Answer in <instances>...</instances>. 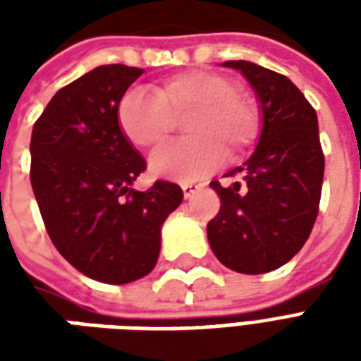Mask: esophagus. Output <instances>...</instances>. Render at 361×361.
<instances>
[{"label": "esophagus", "instance_id": "34e87169", "mask_svg": "<svg viewBox=\"0 0 361 361\" xmlns=\"http://www.w3.org/2000/svg\"><path fill=\"white\" fill-rule=\"evenodd\" d=\"M199 183H181V189H183V197L185 199H191V197L195 195L197 191H199Z\"/></svg>", "mask_w": 361, "mask_h": 361}]
</instances>
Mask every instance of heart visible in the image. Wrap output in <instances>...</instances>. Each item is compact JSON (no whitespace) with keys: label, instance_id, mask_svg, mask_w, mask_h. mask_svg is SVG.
<instances>
[{"label":"heart","instance_id":"obj_1","mask_svg":"<svg viewBox=\"0 0 361 361\" xmlns=\"http://www.w3.org/2000/svg\"><path fill=\"white\" fill-rule=\"evenodd\" d=\"M183 119L191 137L172 142L150 160L157 176L191 181L209 173L224 157H238L259 139L263 111L257 98L238 89L219 71L191 69L166 77L152 87L127 90L118 106V123L127 141L141 150H157Z\"/></svg>","mask_w":361,"mask_h":361}]
</instances>
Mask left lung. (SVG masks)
I'll use <instances>...</instances> for the list:
<instances>
[{
    "label": "left lung",
    "mask_w": 361,
    "mask_h": 361,
    "mask_svg": "<svg viewBox=\"0 0 361 361\" xmlns=\"http://www.w3.org/2000/svg\"><path fill=\"white\" fill-rule=\"evenodd\" d=\"M251 82L263 108V131L255 152L226 176L211 181L220 211L207 224L212 253L243 274L279 269L307 242L315 224L325 172L317 114L284 75L251 63L226 61Z\"/></svg>",
    "instance_id": "1"
}]
</instances>
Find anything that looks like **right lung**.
Masks as SVG:
<instances>
[{
	"label": "right lung",
	"instance_id": "add662e5",
	"mask_svg": "<svg viewBox=\"0 0 361 361\" xmlns=\"http://www.w3.org/2000/svg\"><path fill=\"white\" fill-rule=\"evenodd\" d=\"M142 69L100 66L59 89L30 139V183L51 243L90 279L126 284L149 274L160 228L180 207L178 183L131 189L147 170L118 123V106Z\"/></svg>",
	"mask_w": 361,
	"mask_h": 361
}]
</instances>
